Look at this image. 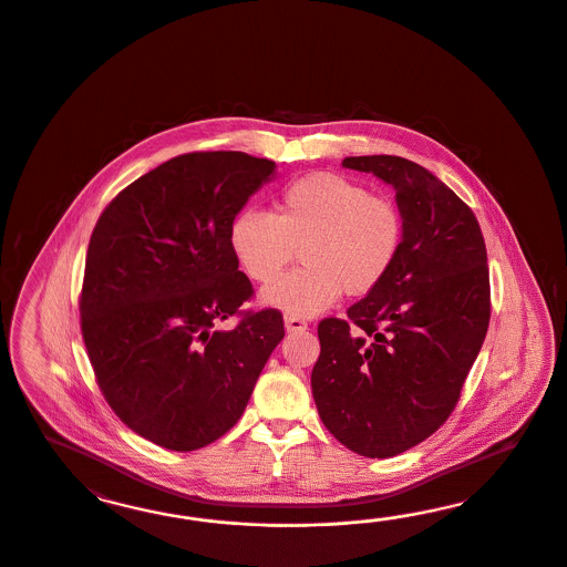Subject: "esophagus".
Segmentation results:
<instances>
[{
    "label": "esophagus",
    "instance_id": "34e87169",
    "mask_svg": "<svg viewBox=\"0 0 567 567\" xmlns=\"http://www.w3.org/2000/svg\"><path fill=\"white\" fill-rule=\"evenodd\" d=\"M285 328L289 332H303L308 328V322L303 318H299V316H285Z\"/></svg>",
    "mask_w": 567,
    "mask_h": 567
}]
</instances>
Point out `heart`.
<instances>
[{"label": "heart", "instance_id": "1", "mask_svg": "<svg viewBox=\"0 0 567 567\" xmlns=\"http://www.w3.org/2000/svg\"><path fill=\"white\" fill-rule=\"evenodd\" d=\"M405 223L395 199L337 172H309L276 195L275 214L243 209L228 230L245 275L271 282L291 261L300 267L266 287V306L316 316L341 292L363 297L391 275L403 249Z\"/></svg>", "mask_w": 567, "mask_h": 567}]
</instances>
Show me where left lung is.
I'll return each instance as SVG.
<instances>
[{
    "instance_id": "8db88e82",
    "label": "left lung",
    "mask_w": 567,
    "mask_h": 567,
    "mask_svg": "<svg viewBox=\"0 0 567 567\" xmlns=\"http://www.w3.org/2000/svg\"><path fill=\"white\" fill-rule=\"evenodd\" d=\"M393 185L405 237L377 291L318 324L311 393L328 432L363 457L426 441L455 410L491 320L481 224L432 172L399 155L344 157Z\"/></svg>"
}]
</instances>
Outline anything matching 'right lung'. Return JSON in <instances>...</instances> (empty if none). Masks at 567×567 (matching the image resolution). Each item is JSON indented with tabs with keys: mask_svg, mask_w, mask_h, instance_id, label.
Returning <instances> with one entry per match:
<instances>
[{
	"mask_svg": "<svg viewBox=\"0 0 567 567\" xmlns=\"http://www.w3.org/2000/svg\"><path fill=\"white\" fill-rule=\"evenodd\" d=\"M275 168L243 152L176 155L122 189L93 228L79 297L86 355L107 405L155 445L218 441L285 337L278 309H240L254 287L228 240ZM230 315L238 327L218 329Z\"/></svg>",
	"mask_w": 567,
	"mask_h": 567,
	"instance_id": "obj_1",
	"label": "right lung"
}]
</instances>
